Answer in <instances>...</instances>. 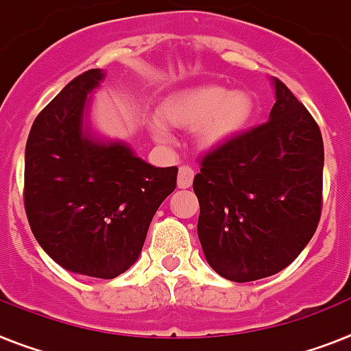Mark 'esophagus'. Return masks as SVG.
I'll return each mask as SVG.
<instances>
[{"instance_id": "obj_1", "label": "esophagus", "mask_w": 351, "mask_h": 351, "mask_svg": "<svg viewBox=\"0 0 351 351\" xmlns=\"http://www.w3.org/2000/svg\"><path fill=\"white\" fill-rule=\"evenodd\" d=\"M193 169L190 167H179V178H178V186L181 190H186V188L192 186L193 181Z\"/></svg>"}]
</instances>
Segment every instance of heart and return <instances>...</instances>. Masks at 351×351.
Instances as JSON below:
<instances>
[{"label": "heart", "mask_w": 351, "mask_h": 351, "mask_svg": "<svg viewBox=\"0 0 351 351\" xmlns=\"http://www.w3.org/2000/svg\"><path fill=\"white\" fill-rule=\"evenodd\" d=\"M256 104L247 91H230L221 84L188 88L169 97L159 107V120L172 127L195 130L204 147H215L242 134L254 118ZM152 130L167 138L163 125L156 121Z\"/></svg>", "instance_id": "obj_1"}]
</instances>
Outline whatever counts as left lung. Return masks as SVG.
<instances>
[{
	"instance_id": "obj_1",
	"label": "left lung",
	"mask_w": 351,
	"mask_h": 351,
	"mask_svg": "<svg viewBox=\"0 0 351 351\" xmlns=\"http://www.w3.org/2000/svg\"><path fill=\"white\" fill-rule=\"evenodd\" d=\"M273 84L269 121L211 149L193 178L204 256L237 283L273 276L294 262L323 206L319 127L282 80Z\"/></svg>"
}]
</instances>
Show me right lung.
I'll return each mask as SVG.
<instances>
[{"mask_svg": "<svg viewBox=\"0 0 351 351\" xmlns=\"http://www.w3.org/2000/svg\"><path fill=\"white\" fill-rule=\"evenodd\" d=\"M102 69L75 77L32 125L25 210L32 233L71 273L111 280L138 260L152 217L176 190L178 167L156 169L123 141L89 132L88 95Z\"/></svg>", "mask_w": 351, "mask_h": 351, "instance_id": "add662e5", "label": "right lung"}]
</instances>
